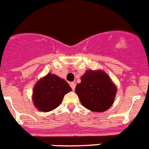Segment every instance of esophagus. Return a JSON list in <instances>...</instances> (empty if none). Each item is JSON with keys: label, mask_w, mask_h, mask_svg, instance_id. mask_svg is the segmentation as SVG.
Segmentation results:
<instances>
[{"label": "esophagus", "mask_w": 149, "mask_h": 149, "mask_svg": "<svg viewBox=\"0 0 149 149\" xmlns=\"http://www.w3.org/2000/svg\"><path fill=\"white\" fill-rule=\"evenodd\" d=\"M70 87H71L72 89L74 91L75 90V88H76V83L75 82H71L70 84Z\"/></svg>", "instance_id": "1"}]
</instances>
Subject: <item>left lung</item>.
Segmentation results:
<instances>
[{"label":"left lung","mask_w":149,"mask_h":149,"mask_svg":"<svg viewBox=\"0 0 149 149\" xmlns=\"http://www.w3.org/2000/svg\"><path fill=\"white\" fill-rule=\"evenodd\" d=\"M116 91L114 83L102 70H88L75 89L81 104L93 112L109 109L114 102Z\"/></svg>","instance_id":"8db88e82"}]
</instances>
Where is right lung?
<instances>
[{"mask_svg": "<svg viewBox=\"0 0 149 149\" xmlns=\"http://www.w3.org/2000/svg\"><path fill=\"white\" fill-rule=\"evenodd\" d=\"M70 91L71 88L65 79L49 73L36 83L32 100L38 111L49 112L59 106L65 95Z\"/></svg>", "mask_w": 149, "mask_h": 149, "instance_id": "right-lung-1", "label": "right lung"}]
</instances>
